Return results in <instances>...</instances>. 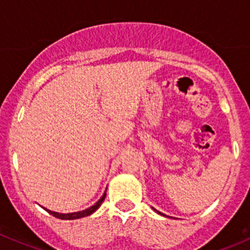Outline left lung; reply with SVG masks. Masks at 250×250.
Listing matches in <instances>:
<instances>
[{
  "mask_svg": "<svg viewBox=\"0 0 250 250\" xmlns=\"http://www.w3.org/2000/svg\"><path fill=\"white\" fill-rule=\"evenodd\" d=\"M159 213H160V212H159Z\"/></svg>",
  "mask_w": 250,
  "mask_h": 250,
  "instance_id": "8db88e82",
  "label": "left lung"
}]
</instances>
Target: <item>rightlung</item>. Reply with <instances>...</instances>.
Returning <instances> with one entry per match:
<instances>
[{
	"mask_svg": "<svg viewBox=\"0 0 250 250\" xmlns=\"http://www.w3.org/2000/svg\"><path fill=\"white\" fill-rule=\"evenodd\" d=\"M104 197H106V192L104 193V196H102L101 199H100L96 204L93 205V206H91L90 208L83 209V211H80V212H74V213H58V212H53V211H50V209H46V208H45V211L49 212L50 214H53L54 217H57V218H60V220H76V218H81V217H86V216H88V214L93 213V212L96 211V209L101 206V204L104 202Z\"/></svg>",
	"mask_w": 250,
	"mask_h": 250,
	"instance_id": "right-lung-1",
	"label": "right lung"
}]
</instances>
